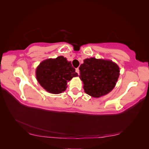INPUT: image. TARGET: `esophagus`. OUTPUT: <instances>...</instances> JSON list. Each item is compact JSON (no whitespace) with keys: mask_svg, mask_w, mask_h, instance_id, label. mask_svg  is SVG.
<instances>
[{"mask_svg":"<svg viewBox=\"0 0 149 149\" xmlns=\"http://www.w3.org/2000/svg\"><path fill=\"white\" fill-rule=\"evenodd\" d=\"M76 73H77L78 74H79V70L78 68H77L76 69Z\"/></svg>","mask_w":149,"mask_h":149,"instance_id":"1","label":"esophagus"}]
</instances>
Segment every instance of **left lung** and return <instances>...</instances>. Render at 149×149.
<instances>
[{
	"label": "left lung",
	"instance_id": "left-lung-1",
	"mask_svg": "<svg viewBox=\"0 0 149 149\" xmlns=\"http://www.w3.org/2000/svg\"><path fill=\"white\" fill-rule=\"evenodd\" d=\"M79 69L84 92L94 97H100L111 92L115 86L120 72L115 63L95 58L85 59Z\"/></svg>",
	"mask_w": 149,
	"mask_h": 149
}]
</instances>
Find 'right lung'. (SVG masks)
I'll list each match as a JSON object with an SVG mask.
<instances>
[{
  "mask_svg": "<svg viewBox=\"0 0 149 149\" xmlns=\"http://www.w3.org/2000/svg\"><path fill=\"white\" fill-rule=\"evenodd\" d=\"M78 76L71 63L62 56L42 61L36 70V76L40 84L52 94L65 91L67 82Z\"/></svg>",
  "mask_w": 149,
  "mask_h": 149,
  "instance_id": "obj_1",
  "label": "right lung"
}]
</instances>
